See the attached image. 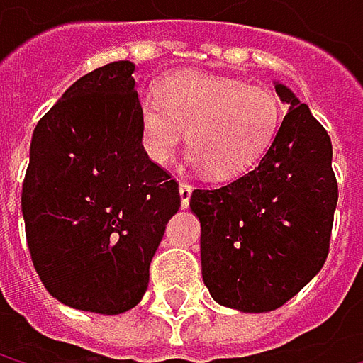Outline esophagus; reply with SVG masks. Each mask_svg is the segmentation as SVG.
Here are the masks:
<instances>
[{"label": "esophagus", "instance_id": "1", "mask_svg": "<svg viewBox=\"0 0 363 363\" xmlns=\"http://www.w3.org/2000/svg\"><path fill=\"white\" fill-rule=\"evenodd\" d=\"M179 191H181L182 208H186V206H189V199H191V193H193V186H191L189 182L182 181L181 184H179Z\"/></svg>", "mask_w": 363, "mask_h": 363}]
</instances>
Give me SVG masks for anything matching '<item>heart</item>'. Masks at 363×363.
Wrapping results in <instances>:
<instances>
[{"mask_svg":"<svg viewBox=\"0 0 363 363\" xmlns=\"http://www.w3.org/2000/svg\"><path fill=\"white\" fill-rule=\"evenodd\" d=\"M284 107L269 88L199 71L168 75L157 99L138 105L143 147L155 164H168L179 151L182 132L197 164L214 179L248 172L271 147Z\"/></svg>","mask_w":363,"mask_h":363,"instance_id":"b5f03b06","label":"heart"}]
</instances>
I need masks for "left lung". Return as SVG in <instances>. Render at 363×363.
<instances>
[{
  "label": "left lung",
  "instance_id": "8db88e82",
  "mask_svg": "<svg viewBox=\"0 0 363 363\" xmlns=\"http://www.w3.org/2000/svg\"><path fill=\"white\" fill-rule=\"evenodd\" d=\"M288 113L250 172L195 189L201 275L218 305L262 313L298 294L324 267L338 201L332 143L290 88L275 84Z\"/></svg>",
  "mask_w": 363,
  "mask_h": 363
}]
</instances>
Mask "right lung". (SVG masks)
I'll use <instances>...</instances> for the list:
<instances>
[{
  "mask_svg": "<svg viewBox=\"0 0 363 363\" xmlns=\"http://www.w3.org/2000/svg\"><path fill=\"white\" fill-rule=\"evenodd\" d=\"M134 62L79 77L35 125L23 182L33 267L60 303L117 315L136 307L179 182L153 164L138 128Z\"/></svg>",
  "mask_w": 363,
  "mask_h": 363,
  "instance_id": "right-lung-1",
  "label": "right lung"
}]
</instances>
